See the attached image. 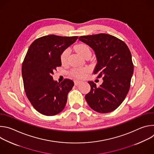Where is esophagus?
Here are the masks:
<instances>
[{
	"instance_id": "obj_1",
	"label": "esophagus",
	"mask_w": 154,
	"mask_h": 154,
	"mask_svg": "<svg viewBox=\"0 0 154 154\" xmlns=\"http://www.w3.org/2000/svg\"><path fill=\"white\" fill-rule=\"evenodd\" d=\"M82 83V81H79V80H74V85H75V86H77V85H79L81 84Z\"/></svg>"
}]
</instances>
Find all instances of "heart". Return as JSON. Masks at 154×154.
Here are the masks:
<instances>
[{"label":"heart","mask_w":154,"mask_h":154,"mask_svg":"<svg viewBox=\"0 0 154 154\" xmlns=\"http://www.w3.org/2000/svg\"><path fill=\"white\" fill-rule=\"evenodd\" d=\"M76 51L80 55L84 58L88 55H91V52L89 46L83 43L79 44L76 46ZM69 55V49L68 48L62 51L60 54V61L62 64H65L67 63ZM88 72V68H74L71 70V75L76 79H81L85 78Z\"/></svg>","instance_id":"heart-1"}]
</instances>
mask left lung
Returning a JSON list of instances; mask_svg holds the SVG:
<instances>
[{"instance_id":"8db88e82","label":"left lung","mask_w":154,"mask_h":154,"mask_svg":"<svg viewBox=\"0 0 154 154\" xmlns=\"http://www.w3.org/2000/svg\"><path fill=\"white\" fill-rule=\"evenodd\" d=\"M79 39L94 50L97 61L94 74L103 80L99 87L88 82L91 90L85 99L97 112H112L124 100L130 89L134 73L130 51L124 41L106 33L82 36Z\"/></svg>"}]
</instances>
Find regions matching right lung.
I'll list each match as a JSON object with an SVG mask.
<instances>
[{
  "mask_svg": "<svg viewBox=\"0 0 154 154\" xmlns=\"http://www.w3.org/2000/svg\"><path fill=\"white\" fill-rule=\"evenodd\" d=\"M78 36H44L30 46L22 65L24 90L36 111L46 116L58 114L64 108L74 82L53 80L57 67L61 66L60 54L77 39Z\"/></svg>",
  "mask_w": 154,
  "mask_h": 154,
  "instance_id": "obj_1",
  "label": "right lung"
}]
</instances>
